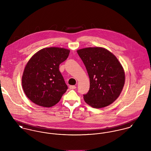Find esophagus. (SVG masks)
<instances>
[{"label": "esophagus", "instance_id": "obj_1", "mask_svg": "<svg viewBox=\"0 0 151 151\" xmlns=\"http://www.w3.org/2000/svg\"><path fill=\"white\" fill-rule=\"evenodd\" d=\"M69 88H70V89H74L76 88V86H70Z\"/></svg>", "mask_w": 151, "mask_h": 151}]
</instances>
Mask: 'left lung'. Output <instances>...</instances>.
I'll return each instance as SVG.
<instances>
[{
    "label": "left lung",
    "mask_w": 151,
    "mask_h": 151,
    "mask_svg": "<svg viewBox=\"0 0 151 151\" xmlns=\"http://www.w3.org/2000/svg\"><path fill=\"white\" fill-rule=\"evenodd\" d=\"M90 80L88 92L83 95L91 107L109 106L119 96L124 85L125 74L116 57L105 48L86 47L77 50Z\"/></svg>",
    "instance_id": "8db88e82"
}]
</instances>
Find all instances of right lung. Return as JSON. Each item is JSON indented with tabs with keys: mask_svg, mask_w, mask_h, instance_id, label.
<instances>
[{
	"mask_svg": "<svg viewBox=\"0 0 151 151\" xmlns=\"http://www.w3.org/2000/svg\"><path fill=\"white\" fill-rule=\"evenodd\" d=\"M69 53L70 50L64 48L46 47L29 59L22 74V86L33 103L49 108L59 102L68 89L59 65Z\"/></svg>",
	"mask_w": 151,
	"mask_h": 151,
	"instance_id": "1",
	"label": "right lung"
}]
</instances>
